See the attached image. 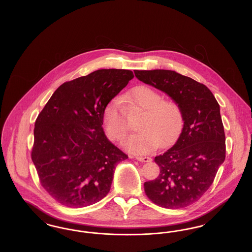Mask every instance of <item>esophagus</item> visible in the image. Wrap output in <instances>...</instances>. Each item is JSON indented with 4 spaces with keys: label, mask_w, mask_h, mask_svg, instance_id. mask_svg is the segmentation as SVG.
<instances>
[{
    "label": "esophagus",
    "mask_w": 252,
    "mask_h": 252,
    "mask_svg": "<svg viewBox=\"0 0 252 252\" xmlns=\"http://www.w3.org/2000/svg\"><path fill=\"white\" fill-rule=\"evenodd\" d=\"M136 159L142 162H149L152 160V158L150 157H136Z\"/></svg>",
    "instance_id": "34e87169"
}]
</instances>
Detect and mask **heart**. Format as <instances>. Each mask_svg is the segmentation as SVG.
Returning <instances> with one entry per match:
<instances>
[{
	"label": "heart",
	"instance_id": "heart-1",
	"mask_svg": "<svg viewBox=\"0 0 252 252\" xmlns=\"http://www.w3.org/2000/svg\"><path fill=\"white\" fill-rule=\"evenodd\" d=\"M123 104L145 110L139 125L140 131L128 135L124 146L134 154H145L159 144L171 143L180 133L183 124L182 111L173 100H162L155 90L139 86L129 93L109 102L104 110L103 125L111 141H120L127 130V122Z\"/></svg>",
	"mask_w": 252,
	"mask_h": 252
}]
</instances>
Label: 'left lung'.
Instances as JSON below:
<instances>
[{
    "label": "left lung",
    "mask_w": 252,
    "mask_h": 252,
    "mask_svg": "<svg viewBox=\"0 0 252 252\" xmlns=\"http://www.w3.org/2000/svg\"><path fill=\"white\" fill-rule=\"evenodd\" d=\"M134 72L139 80L177 102L184 122L175 144L155 158L159 175L144 182V192L159 207L185 208L199 200L210 188L226 158L219 104L205 85L175 71Z\"/></svg>",
    "instance_id": "8db88e82"
}]
</instances>
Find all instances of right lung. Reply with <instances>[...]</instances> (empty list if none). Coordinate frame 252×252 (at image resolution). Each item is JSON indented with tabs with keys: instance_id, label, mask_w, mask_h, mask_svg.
Here are the masks:
<instances>
[{
	"instance_id": "add662e5",
	"label": "right lung",
	"mask_w": 252,
	"mask_h": 252,
	"mask_svg": "<svg viewBox=\"0 0 252 252\" xmlns=\"http://www.w3.org/2000/svg\"><path fill=\"white\" fill-rule=\"evenodd\" d=\"M133 77L102 69L65 82L38 114L31 158L41 186L61 205L82 208L109 192L116 165L128 157L107 139L103 114Z\"/></svg>"
}]
</instances>
